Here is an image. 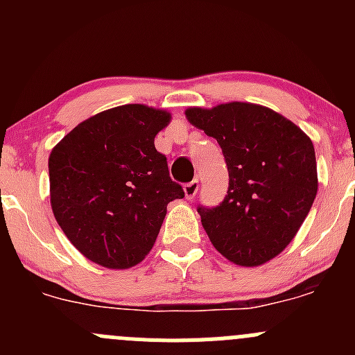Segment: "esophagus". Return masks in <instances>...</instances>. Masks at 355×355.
I'll return each mask as SVG.
<instances>
[{
    "label": "esophagus",
    "mask_w": 355,
    "mask_h": 355,
    "mask_svg": "<svg viewBox=\"0 0 355 355\" xmlns=\"http://www.w3.org/2000/svg\"><path fill=\"white\" fill-rule=\"evenodd\" d=\"M198 191H199V180H198V178H194V180L184 185V194H185V198H187V199H194L196 194H198Z\"/></svg>",
    "instance_id": "obj_1"
}]
</instances>
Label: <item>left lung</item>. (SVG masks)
I'll list each match as a JSON object with an SVG mask.
<instances>
[{
	"mask_svg": "<svg viewBox=\"0 0 355 355\" xmlns=\"http://www.w3.org/2000/svg\"><path fill=\"white\" fill-rule=\"evenodd\" d=\"M185 116L216 139L228 166V192L199 207L214 249L239 266H261L287 247L318 192L311 139L288 118L252 103L189 108Z\"/></svg>",
	"mask_w": 355,
	"mask_h": 355,
	"instance_id": "obj_1",
	"label": "left lung"
}]
</instances>
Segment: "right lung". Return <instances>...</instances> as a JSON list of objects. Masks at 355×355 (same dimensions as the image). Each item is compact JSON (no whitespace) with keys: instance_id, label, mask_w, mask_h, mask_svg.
<instances>
[{"instance_id":"right-lung-1","label":"right lung","mask_w":355,"mask_h":355,"mask_svg":"<svg viewBox=\"0 0 355 355\" xmlns=\"http://www.w3.org/2000/svg\"><path fill=\"white\" fill-rule=\"evenodd\" d=\"M164 110L123 105L87 118L49 155L51 209L68 241L110 270L141 263L155 245L168 202L184 198L155 137Z\"/></svg>"}]
</instances>
